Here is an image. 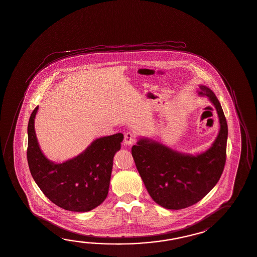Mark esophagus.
<instances>
[{
  "label": "esophagus",
  "instance_id": "obj_1",
  "mask_svg": "<svg viewBox=\"0 0 257 257\" xmlns=\"http://www.w3.org/2000/svg\"><path fill=\"white\" fill-rule=\"evenodd\" d=\"M136 141V134L134 132H128L125 133L124 137V144L131 145Z\"/></svg>",
  "mask_w": 257,
  "mask_h": 257
}]
</instances>
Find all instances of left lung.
<instances>
[{
    "label": "left lung",
    "instance_id": "obj_1",
    "mask_svg": "<svg viewBox=\"0 0 257 257\" xmlns=\"http://www.w3.org/2000/svg\"><path fill=\"white\" fill-rule=\"evenodd\" d=\"M200 95L215 105L220 123L215 143L201 155H183L160 143L142 139L132 155L144 185L155 203L167 209L186 208L202 200L220 179L226 164L227 124L215 93L200 86Z\"/></svg>",
    "mask_w": 257,
    "mask_h": 257
}]
</instances>
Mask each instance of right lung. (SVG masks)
<instances>
[{
  "instance_id": "1",
  "label": "right lung",
  "mask_w": 257,
  "mask_h": 257,
  "mask_svg": "<svg viewBox=\"0 0 257 257\" xmlns=\"http://www.w3.org/2000/svg\"><path fill=\"white\" fill-rule=\"evenodd\" d=\"M28 125L27 157L30 173L51 202L73 212H88L107 196L114 154L121 148L123 134L116 133L95 140L77 157L54 164L42 154L37 141L34 118Z\"/></svg>"
}]
</instances>
